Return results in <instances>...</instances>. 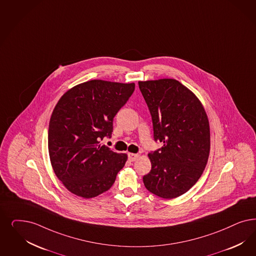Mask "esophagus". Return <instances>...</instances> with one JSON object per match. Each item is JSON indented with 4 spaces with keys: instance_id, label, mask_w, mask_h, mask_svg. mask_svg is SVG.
I'll return each mask as SVG.
<instances>
[{
    "instance_id": "obj_1",
    "label": "esophagus",
    "mask_w": 256,
    "mask_h": 256,
    "mask_svg": "<svg viewBox=\"0 0 256 256\" xmlns=\"http://www.w3.org/2000/svg\"><path fill=\"white\" fill-rule=\"evenodd\" d=\"M140 156L139 154H134V153H128V160L130 162H135L136 160L138 159Z\"/></svg>"
}]
</instances>
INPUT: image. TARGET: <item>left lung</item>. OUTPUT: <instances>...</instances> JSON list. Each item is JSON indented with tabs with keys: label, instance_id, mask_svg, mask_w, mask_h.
I'll list each match as a JSON object with an SVG mask.
<instances>
[{
	"label": "left lung",
	"instance_id": "1",
	"mask_svg": "<svg viewBox=\"0 0 256 256\" xmlns=\"http://www.w3.org/2000/svg\"><path fill=\"white\" fill-rule=\"evenodd\" d=\"M152 117L154 140L146 188L162 198L186 193L202 175L210 153V126L202 102L176 80L139 81Z\"/></svg>",
	"mask_w": 256,
	"mask_h": 256
}]
</instances>
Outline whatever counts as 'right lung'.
I'll return each instance as SVG.
<instances>
[{
	"mask_svg": "<svg viewBox=\"0 0 256 256\" xmlns=\"http://www.w3.org/2000/svg\"><path fill=\"white\" fill-rule=\"evenodd\" d=\"M134 83L94 80L67 90L54 108L48 150L54 174L70 193L97 196L114 184L128 155L100 141L110 138L114 118L134 92Z\"/></svg>",
	"mask_w": 256,
	"mask_h": 256,
	"instance_id": "1",
	"label": "right lung"
}]
</instances>
